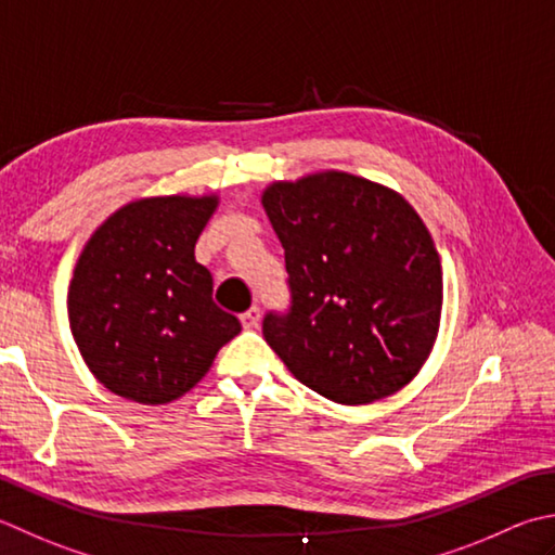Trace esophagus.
Returning a JSON list of instances; mask_svg holds the SVG:
<instances>
[{
  "instance_id": "esophagus-1",
  "label": "esophagus",
  "mask_w": 555,
  "mask_h": 555,
  "mask_svg": "<svg viewBox=\"0 0 555 555\" xmlns=\"http://www.w3.org/2000/svg\"><path fill=\"white\" fill-rule=\"evenodd\" d=\"M259 318H262V312H259V308H249L247 312L241 314V322L245 330H255L259 324Z\"/></svg>"
}]
</instances>
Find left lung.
<instances>
[{
	"label": "left lung",
	"instance_id": "1",
	"mask_svg": "<svg viewBox=\"0 0 555 555\" xmlns=\"http://www.w3.org/2000/svg\"><path fill=\"white\" fill-rule=\"evenodd\" d=\"M262 204L291 288V308L269 310L262 332L288 371L336 404L409 385L442 310L440 257L414 206L339 170L269 184Z\"/></svg>",
	"mask_w": 555,
	"mask_h": 555
}]
</instances>
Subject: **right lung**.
<instances>
[{
	"instance_id": "add662e5",
	"label": "right lung",
	"mask_w": 555,
	"mask_h": 555,
	"mask_svg": "<svg viewBox=\"0 0 555 555\" xmlns=\"http://www.w3.org/2000/svg\"><path fill=\"white\" fill-rule=\"evenodd\" d=\"M219 197L125 204L86 243L69 284V327L86 365L113 395L168 404L199 383L241 332L216 306L194 245Z\"/></svg>"
}]
</instances>
